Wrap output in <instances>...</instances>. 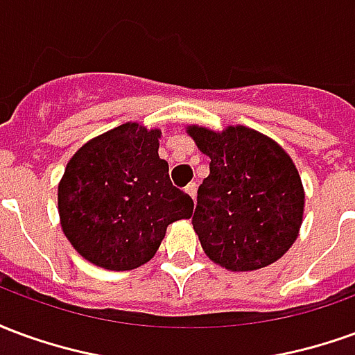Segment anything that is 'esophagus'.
I'll use <instances>...</instances> for the list:
<instances>
[{
  "mask_svg": "<svg viewBox=\"0 0 355 355\" xmlns=\"http://www.w3.org/2000/svg\"><path fill=\"white\" fill-rule=\"evenodd\" d=\"M184 190H186V193L190 196V198H193V196H196V190H198V186H196V182H190V184L186 186Z\"/></svg>",
  "mask_w": 355,
  "mask_h": 355,
  "instance_id": "obj_1",
  "label": "esophagus"
}]
</instances>
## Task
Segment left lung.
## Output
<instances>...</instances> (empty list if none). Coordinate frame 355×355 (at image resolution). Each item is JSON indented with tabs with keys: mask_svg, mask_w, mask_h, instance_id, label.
Segmentation results:
<instances>
[{
	"mask_svg": "<svg viewBox=\"0 0 355 355\" xmlns=\"http://www.w3.org/2000/svg\"><path fill=\"white\" fill-rule=\"evenodd\" d=\"M188 132L211 157L192 215L209 259L232 272L282 259L297 239L304 211L302 182L289 155L241 125L223 132L190 127Z\"/></svg>",
	"mask_w": 355,
	"mask_h": 355,
	"instance_id": "obj_1",
	"label": "left lung"
}]
</instances>
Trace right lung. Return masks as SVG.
<instances>
[{
  "label": "right lung",
  "mask_w": 355,
  "mask_h": 355,
  "mask_svg": "<svg viewBox=\"0 0 355 355\" xmlns=\"http://www.w3.org/2000/svg\"><path fill=\"white\" fill-rule=\"evenodd\" d=\"M159 135L119 125L73 154L58 184V215L73 249L106 270L148 262L171 223L190 218L192 198L173 186Z\"/></svg>",
  "instance_id": "obj_1"
}]
</instances>
